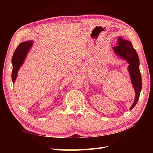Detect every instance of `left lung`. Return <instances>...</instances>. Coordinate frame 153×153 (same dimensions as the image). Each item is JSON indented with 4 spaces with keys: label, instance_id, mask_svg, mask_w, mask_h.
<instances>
[{
    "label": "left lung",
    "instance_id": "8db88e82",
    "mask_svg": "<svg viewBox=\"0 0 153 153\" xmlns=\"http://www.w3.org/2000/svg\"><path fill=\"white\" fill-rule=\"evenodd\" d=\"M114 51L119 56L126 59L129 63V72L134 89L135 91V99L130 110L134 108L139 99L142 89V78L139 69V58L130 41L119 38L118 45L113 47Z\"/></svg>",
    "mask_w": 153,
    "mask_h": 153
}]
</instances>
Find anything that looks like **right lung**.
I'll list each match as a JSON object with an SVG mask.
<instances>
[{"mask_svg":"<svg viewBox=\"0 0 153 153\" xmlns=\"http://www.w3.org/2000/svg\"><path fill=\"white\" fill-rule=\"evenodd\" d=\"M32 45V41H27L25 42L21 43L16 48L15 52L13 53L12 58L13 71H12V80L13 83L15 82L18 71L20 66L22 65L24 60L27 56L29 49Z\"/></svg>","mask_w":153,"mask_h":153,"instance_id":"1","label":"right lung"}]
</instances>
